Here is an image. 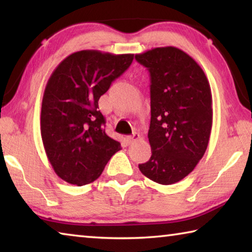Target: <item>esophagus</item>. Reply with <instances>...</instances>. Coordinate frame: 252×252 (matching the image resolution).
Returning a JSON list of instances; mask_svg holds the SVG:
<instances>
[{
  "label": "esophagus",
  "mask_w": 252,
  "mask_h": 252,
  "mask_svg": "<svg viewBox=\"0 0 252 252\" xmlns=\"http://www.w3.org/2000/svg\"><path fill=\"white\" fill-rule=\"evenodd\" d=\"M140 136H141V135H140V133H138V132H134L133 135L126 136V142L129 144L134 143L135 141H138V140L140 139Z\"/></svg>",
  "instance_id": "34e87169"
}]
</instances>
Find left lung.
Segmentation results:
<instances>
[{
	"label": "left lung",
	"mask_w": 252,
	"mask_h": 252,
	"mask_svg": "<svg viewBox=\"0 0 252 252\" xmlns=\"http://www.w3.org/2000/svg\"><path fill=\"white\" fill-rule=\"evenodd\" d=\"M135 60L151 76L148 138L152 156L139 169L152 181L173 185L193 171L208 148L213 116L210 84L201 66L174 46L144 51Z\"/></svg>",
	"instance_id": "obj_1"
}]
</instances>
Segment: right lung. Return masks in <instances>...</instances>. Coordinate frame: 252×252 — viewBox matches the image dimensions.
<instances>
[{"label": "right lung", "instance_id": "1", "mask_svg": "<svg viewBox=\"0 0 252 252\" xmlns=\"http://www.w3.org/2000/svg\"><path fill=\"white\" fill-rule=\"evenodd\" d=\"M134 54L82 50L55 67L45 85L41 136L57 176L84 186L96 180L121 144L105 133L100 96L133 61Z\"/></svg>", "mask_w": 252, "mask_h": 252}]
</instances>
